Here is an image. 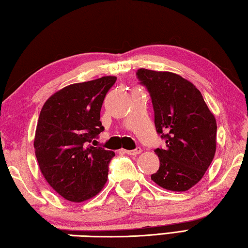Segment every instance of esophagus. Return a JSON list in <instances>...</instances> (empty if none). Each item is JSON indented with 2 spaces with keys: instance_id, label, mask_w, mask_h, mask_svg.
<instances>
[{
  "instance_id": "34e87169",
  "label": "esophagus",
  "mask_w": 248,
  "mask_h": 248,
  "mask_svg": "<svg viewBox=\"0 0 248 248\" xmlns=\"http://www.w3.org/2000/svg\"><path fill=\"white\" fill-rule=\"evenodd\" d=\"M124 153H127L129 155H138L141 153V148H137L136 150H124Z\"/></svg>"
}]
</instances>
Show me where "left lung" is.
Segmentation results:
<instances>
[{
	"mask_svg": "<svg viewBox=\"0 0 248 248\" xmlns=\"http://www.w3.org/2000/svg\"><path fill=\"white\" fill-rule=\"evenodd\" d=\"M138 78L150 92L156 131L166 148L156 149L159 169L151 179L171 191L198 184L215 157L217 121L200 91L188 79L167 71L140 69Z\"/></svg>",
	"mask_w": 248,
	"mask_h": 248,
	"instance_id": "obj_1",
	"label": "left lung"
}]
</instances>
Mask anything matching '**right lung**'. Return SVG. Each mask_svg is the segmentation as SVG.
I'll use <instances>...</instances> for the list:
<instances>
[{"mask_svg": "<svg viewBox=\"0 0 248 248\" xmlns=\"http://www.w3.org/2000/svg\"><path fill=\"white\" fill-rule=\"evenodd\" d=\"M116 77L71 84L46 100L33 148L41 174L64 199L83 202L103 189L115 152L89 143L103 131L100 109Z\"/></svg>", "mask_w": 248, "mask_h": 248, "instance_id": "obj_1", "label": "right lung"}]
</instances>
